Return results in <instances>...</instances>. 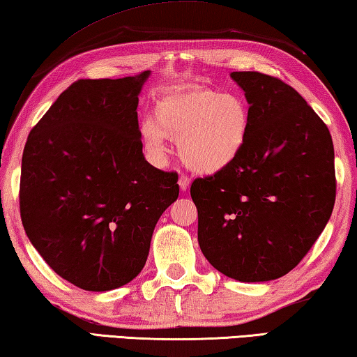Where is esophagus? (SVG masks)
<instances>
[{
    "label": "esophagus",
    "mask_w": 357,
    "mask_h": 357,
    "mask_svg": "<svg viewBox=\"0 0 357 357\" xmlns=\"http://www.w3.org/2000/svg\"><path fill=\"white\" fill-rule=\"evenodd\" d=\"M178 184H179V189L183 190V192H185V190H188L189 185H190V179L188 176H179Z\"/></svg>",
    "instance_id": "obj_1"
}]
</instances>
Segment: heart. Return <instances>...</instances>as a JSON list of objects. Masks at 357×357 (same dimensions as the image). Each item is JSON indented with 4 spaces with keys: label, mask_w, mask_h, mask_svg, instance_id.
I'll use <instances>...</instances> for the list:
<instances>
[{
    "label": "heart",
    "mask_w": 357,
    "mask_h": 357,
    "mask_svg": "<svg viewBox=\"0 0 357 357\" xmlns=\"http://www.w3.org/2000/svg\"><path fill=\"white\" fill-rule=\"evenodd\" d=\"M152 112L141 121L139 139L155 165L167 160L172 139L185 167L211 176L229 168L248 142L252 112L237 93L178 88L158 96Z\"/></svg>",
    "instance_id": "1"
}]
</instances>
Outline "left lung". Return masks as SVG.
<instances>
[{"label":"left lung","instance_id":"obj_1","mask_svg":"<svg viewBox=\"0 0 357 357\" xmlns=\"http://www.w3.org/2000/svg\"><path fill=\"white\" fill-rule=\"evenodd\" d=\"M245 93L252 128L229 168L195 179L199 245L213 268L238 282L291 271L331 220L332 136L305 99L280 79L232 72Z\"/></svg>","mask_w":357,"mask_h":357}]
</instances>
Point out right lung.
<instances>
[{
  "instance_id": "obj_1",
  "label": "right lung",
  "mask_w": 357,
  "mask_h": 357,
  "mask_svg": "<svg viewBox=\"0 0 357 357\" xmlns=\"http://www.w3.org/2000/svg\"><path fill=\"white\" fill-rule=\"evenodd\" d=\"M151 70L78 79L30 131L20 173L26 237L56 274L88 291L128 284L147 261L178 174L144 158L137 104Z\"/></svg>"
}]
</instances>
